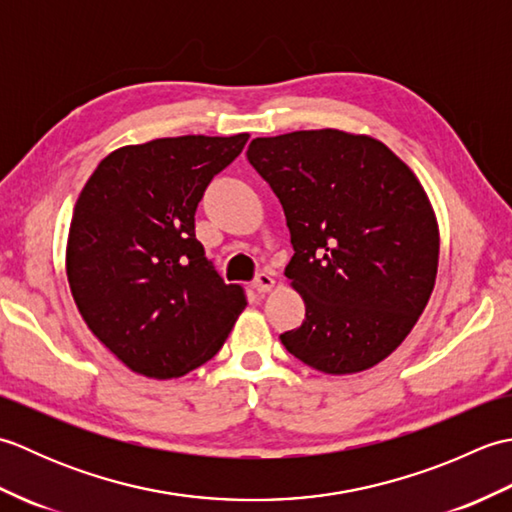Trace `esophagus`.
Masks as SVG:
<instances>
[{"label":"esophagus","mask_w":512,"mask_h":512,"mask_svg":"<svg viewBox=\"0 0 512 512\" xmlns=\"http://www.w3.org/2000/svg\"><path fill=\"white\" fill-rule=\"evenodd\" d=\"M253 286L257 292H270L275 288V277L270 273H259L253 281Z\"/></svg>","instance_id":"esophagus-1"}]
</instances>
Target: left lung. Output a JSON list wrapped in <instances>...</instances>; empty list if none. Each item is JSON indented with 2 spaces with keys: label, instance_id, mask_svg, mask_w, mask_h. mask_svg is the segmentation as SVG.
<instances>
[{
  "label": "left lung",
  "instance_id": "left-lung-1",
  "mask_svg": "<svg viewBox=\"0 0 512 512\" xmlns=\"http://www.w3.org/2000/svg\"><path fill=\"white\" fill-rule=\"evenodd\" d=\"M246 156L284 206L295 248L284 275L306 303L281 343L334 376L385 361L438 275V220L416 173L380 140L341 129L255 138Z\"/></svg>",
  "mask_w": 512,
  "mask_h": 512
}]
</instances>
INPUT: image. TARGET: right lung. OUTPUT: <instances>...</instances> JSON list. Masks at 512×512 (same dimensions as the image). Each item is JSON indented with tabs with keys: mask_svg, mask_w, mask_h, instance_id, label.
Wrapping results in <instances>:
<instances>
[{
	"mask_svg": "<svg viewBox=\"0 0 512 512\" xmlns=\"http://www.w3.org/2000/svg\"><path fill=\"white\" fill-rule=\"evenodd\" d=\"M248 134L156 138L105 156L74 204L65 270L92 334L132 372L178 378L220 352L246 308L195 239L209 182Z\"/></svg>",
	"mask_w": 512,
	"mask_h": 512,
	"instance_id": "right-lung-1",
	"label": "right lung"
}]
</instances>
